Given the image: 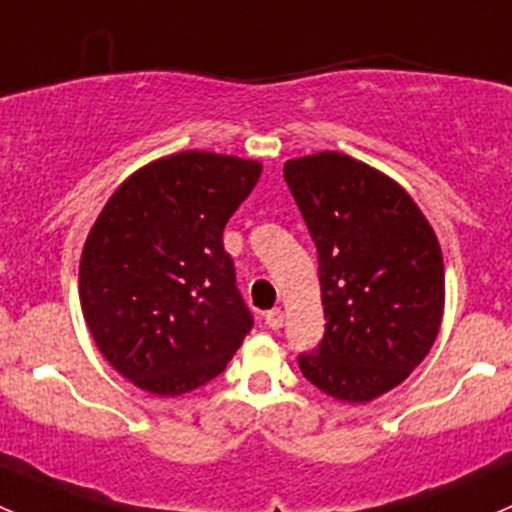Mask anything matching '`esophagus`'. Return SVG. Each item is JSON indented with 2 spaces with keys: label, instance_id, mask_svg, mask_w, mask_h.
I'll return each mask as SVG.
<instances>
[{
  "label": "esophagus",
  "instance_id": "obj_1",
  "mask_svg": "<svg viewBox=\"0 0 512 512\" xmlns=\"http://www.w3.org/2000/svg\"><path fill=\"white\" fill-rule=\"evenodd\" d=\"M265 324L270 329H280L285 324V312L282 309H270V312H265Z\"/></svg>",
  "mask_w": 512,
  "mask_h": 512
}]
</instances>
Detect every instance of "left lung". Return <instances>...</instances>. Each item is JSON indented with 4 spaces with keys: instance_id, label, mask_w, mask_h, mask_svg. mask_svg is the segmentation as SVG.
<instances>
[{
    "instance_id": "8db88e82",
    "label": "left lung",
    "mask_w": 512,
    "mask_h": 512,
    "mask_svg": "<svg viewBox=\"0 0 512 512\" xmlns=\"http://www.w3.org/2000/svg\"><path fill=\"white\" fill-rule=\"evenodd\" d=\"M285 180L319 260L324 337L297 356L304 379L349 404L399 386L441 329L436 232L389 175L344 153L285 163Z\"/></svg>"
}]
</instances>
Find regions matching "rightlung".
<instances>
[{
    "label": "right lung",
    "mask_w": 512,
    "mask_h": 512,
    "mask_svg": "<svg viewBox=\"0 0 512 512\" xmlns=\"http://www.w3.org/2000/svg\"><path fill=\"white\" fill-rule=\"evenodd\" d=\"M262 173L257 160L185 151L118 185L86 237L79 297L108 364L158 396L225 369L252 329L223 230Z\"/></svg>",
    "instance_id": "add662e5"
}]
</instances>
